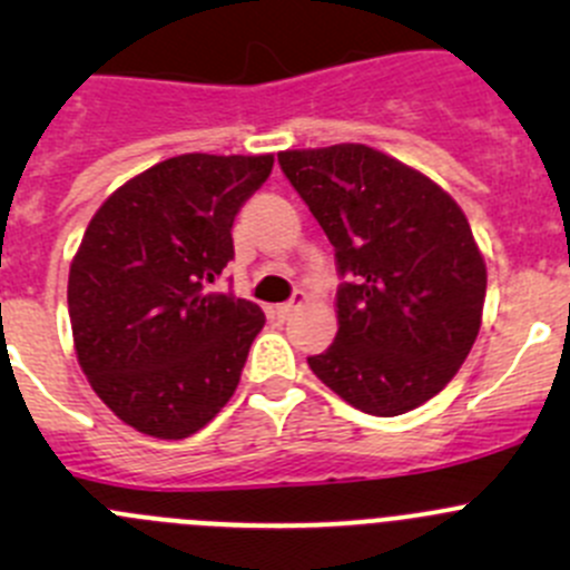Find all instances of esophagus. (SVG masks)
Masks as SVG:
<instances>
[{
	"label": "esophagus",
	"instance_id": "obj_1",
	"mask_svg": "<svg viewBox=\"0 0 570 570\" xmlns=\"http://www.w3.org/2000/svg\"><path fill=\"white\" fill-rule=\"evenodd\" d=\"M306 301H308L306 292H295V295H292V301L278 303V306H273V314H275V317H278V320H286L292 312H295L297 306H303V303H306Z\"/></svg>",
	"mask_w": 570,
	"mask_h": 570
}]
</instances>
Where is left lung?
Listing matches in <instances>:
<instances>
[{"label": "left lung", "instance_id": "8db88e82", "mask_svg": "<svg viewBox=\"0 0 570 570\" xmlns=\"http://www.w3.org/2000/svg\"><path fill=\"white\" fill-rule=\"evenodd\" d=\"M336 248L338 333L314 375L372 416L435 396L480 333L485 258L450 193L411 165L361 146L278 154Z\"/></svg>", "mask_w": 570, "mask_h": 570}]
</instances>
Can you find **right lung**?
I'll return each mask as SVG.
<instances>
[{
  "label": "right lung",
  "mask_w": 570,
  "mask_h": 570,
  "mask_svg": "<svg viewBox=\"0 0 570 570\" xmlns=\"http://www.w3.org/2000/svg\"><path fill=\"white\" fill-rule=\"evenodd\" d=\"M273 154H181L99 206L68 273L73 350L101 402L137 433H198L237 392L264 312L212 292L232 226Z\"/></svg>",
  "instance_id": "1"
}]
</instances>
